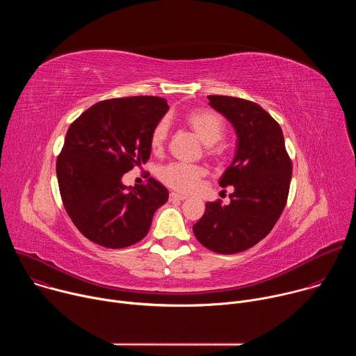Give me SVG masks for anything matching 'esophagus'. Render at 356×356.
<instances>
[{"mask_svg": "<svg viewBox=\"0 0 356 356\" xmlns=\"http://www.w3.org/2000/svg\"><path fill=\"white\" fill-rule=\"evenodd\" d=\"M187 197L183 195V194H179V193H170L169 195V200L170 201H184Z\"/></svg>", "mask_w": 356, "mask_h": 356, "instance_id": "obj_1", "label": "esophagus"}]
</instances>
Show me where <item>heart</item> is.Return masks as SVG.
Returning a JSON list of instances; mask_svg holds the SVG:
<instances>
[{
  "label": "heart",
  "instance_id": "b5f03b06",
  "mask_svg": "<svg viewBox=\"0 0 356 356\" xmlns=\"http://www.w3.org/2000/svg\"><path fill=\"white\" fill-rule=\"evenodd\" d=\"M186 125L195 134V136L207 146H213L224 136L222 120L207 110H194L186 114ZM169 132L166 120H161L150 134V147L155 152L163 149ZM211 152V150H210ZM206 176V169L201 166H191L183 163H169L158 170V177L170 188L180 193H191Z\"/></svg>",
  "mask_w": 356,
  "mask_h": 356
}]
</instances>
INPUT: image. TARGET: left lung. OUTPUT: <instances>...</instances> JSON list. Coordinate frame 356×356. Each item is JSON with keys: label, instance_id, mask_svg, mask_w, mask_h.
Returning a JSON list of instances; mask_svg holds the SVG:
<instances>
[{"label": "left lung", "instance_id": "left-lung-1", "mask_svg": "<svg viewBox=\"0 0 356 356\" xmlns=\"http://www.w3.org/2000/svg\"><path fill=\"white\" fill-rule=\"evenodd\" d=\"M209 99L236 134L235 156L218 181L234 191L227 206L207 202L193 232L201 245L229 255L257 245L272 231L286 206L293 166L280 125L261 106L228 95Z\"/></svg>", "mask_w": 356, "mask_h": 356}]
</instances>
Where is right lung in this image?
Wrapping results in <instances>:
<instances>
[{
    "mask_svg": "<svg viewBox=\"0 0 356 356\" xmlns=\"http://www.w3.org/2000/svg\"><path fill=\"white\" fill-rule=\"evenodd\" d=\"M168 110L154 95L104 99L67 129L56 175L63 206L87 239L118 249L146 236L169 191L154 177L127 187L122 176L147 162L150 134Z\"/></svg>",
    "mask_w": 356,
    "mask_h": 356,
    "instance_id": "1",
    "label": "right lung"
}]
</instances>
